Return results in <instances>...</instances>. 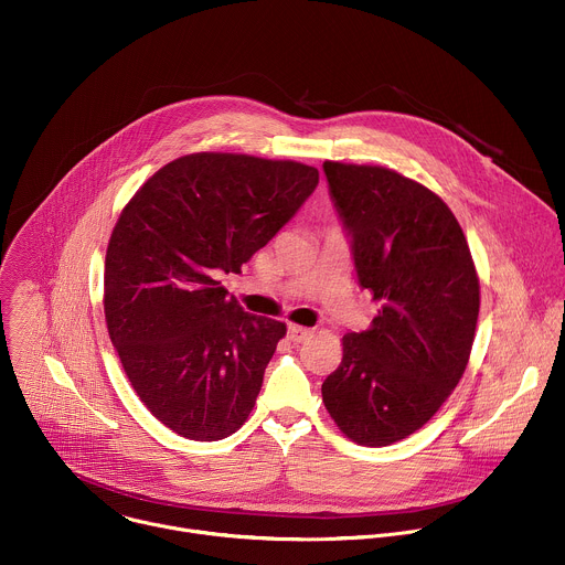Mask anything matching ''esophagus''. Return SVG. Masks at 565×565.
<instances>
[{
  "label": "esophagus",
  "instance_id": "34e87169",
  "mask_svg": "<svg viewBox=\"0 0 565 565\" xmlns=\"http://www.w3.org/2000/svg\"><path fill=\"white\" fill-rule=\"evenodd\" d=\"M287 333H289V340H291V342H305V340L311 335V331L305 329V327H300V324H289Z\"/></svg>",
  "mask_w": 565,
  "mask_h": 565
}]
</instances>
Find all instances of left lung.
Returning <instances> with one entry per match:
<instances>
[{
	"label": "left lung",
	"mask_w": 565,
	"mask_h": 565,
	"mask_svg": "<svg viewBox=\"0 0 565 565\" xmlns=\"http://www.w3.org/2000/svg\"><path fill=\"white\" fill-rule=\"evenodd\" d=\"M353 238L360 287L380 305L342 338L322 402L344 437L388 446L419 430L459 384L479 316V276L450 207L382 166L324 161Z\"/></svg>",
	"instance_id": "1"
}]
</instances>
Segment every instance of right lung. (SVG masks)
I'll use <instances>...</instances> for the list:
<instances>
[{
  "mask_svg": "<svg viewBox=\"0 0 565 565\" xmlns=\"http://www.w3.org/2000/svg\"><path fill=\"white\" fill-rule=\"evenodd\" d=\"M318 185V170L194 152L154 172L121 210L106 252L104 311L148 411L216 441L249 417L287 327L243 311L216 278L241 271Z\"/></svg>",
  "mask_w": 565,
  "mask_h": 565,
  "instance_id": "add662e5",
  "label": "right lung"
}]
</instances>
